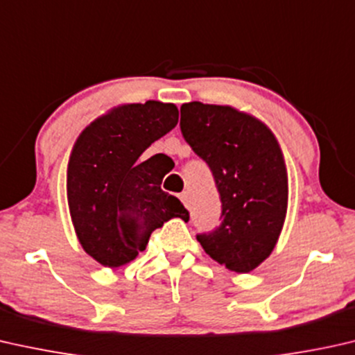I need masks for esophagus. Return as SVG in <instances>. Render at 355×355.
Returning a JSON list of instances; mask_svg holds the SVG:
<instances>
[{"mask_svg":"<svg viewBox=\"0 0 355 355\" xmlns=\"http://www.w3.org/2000/svg\"><path fill=\"white\" fill-rule=\"evenodd\" d=\"M179 198H181L182 203L189 208V205H190V193H189V190H184V192L179 195Z\"/></svg>","mask_w":355,"mask_h":355,"instance_id":"1","label":"esophagus"}]
</instances>
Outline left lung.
Returning <instances> with one entry per match:
<instances>
[{"instance_id": "obj_1", "label": "left lung", "mask_w": 355, "mask_h": 355, "mask_svg": "<svg viewBox=\"0 0 355 355\" xmlns=\"http://www.w3.org/2000/svg\"><path fill=\"white\" fill-rule=\"evenodd\" d=\"M179 125L211 169L220 200V224L197 240L219 264L246 274L272 253L284 227L288 182L279 144L263 123L225 105L189 102Z\"/></svg>"}]
</instances>
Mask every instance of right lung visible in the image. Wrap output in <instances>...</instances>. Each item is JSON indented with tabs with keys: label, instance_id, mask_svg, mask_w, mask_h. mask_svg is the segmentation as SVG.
<instances>
[{
	"label": "right lung",
	"instance_id": "right-lung-1",
	"mask_svg": "<svg viewBox=\"0 0 355 355\" xmlns=\"http://www.w3.org/2000/svg\"><path fill=\"white\" fill-rule=\"evenodd\" d=\"M178 118L174 104L121 105L76 141L67 173L70 214L81 246L102 266L130 263L171 218L189 220L179 198L160 187L162 153L142 158Z\"/></svg>",
	"mask_w": 355,
	"mask_h": 355
}]
</instances>
